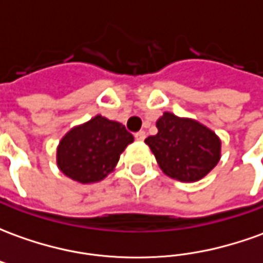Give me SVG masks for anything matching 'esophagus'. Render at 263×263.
Returning <instances> with one entry per match:
<instances>
[{
  "mask_svg": "<svg viewBox=\"0 0 263 263\" xmlns=\"http://www.w3.org/2000/svg\"><path fill=\"white\" fill-rule=\"evenodd\" d=\"M146 138V134H145V131H138L137 134H135V139L137 141H143Z\"/></svg>",
  "mask_w": 263,
  "mask_h": 263,
  "instance_id": "1",
  "label": "esophagus"
}]
</instances>
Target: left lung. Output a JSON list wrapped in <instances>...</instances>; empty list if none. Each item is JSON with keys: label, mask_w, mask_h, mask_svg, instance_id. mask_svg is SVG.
I'll return each instance as SVG.
<instances>
[{"label": "left lung", "mask_w": 263, "mask_h": 263, "mask_svg": "<svg viewBox=\"0 0 263 263\" xmlns=\"http://www.w3.org/2000/svg\"><path fill=\"white\" fill-rule=\"evenodd\" d=\"M156 126L158 134L146 138L145 143L163 173L172 179L197 182L218 163L220 138L198 121L163 112Z\"/></svg>", "instance_id": "left-lung-1"}]
</instances>
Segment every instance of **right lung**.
<instances>
[{"label": "right lung", "mask_w": 263, "mask_h": 263, "mask_svg": "<svg viewBox=\"0 0 263 263\" xmlns=\"http://www.w3.org/2000/svg\"><path fill=\"white\" fill-rule=\"evenodd\" d=\"M132 142V134L122 124L96 115L62 138L58 146V166L76 182H100L114 171L120 155Z\"/></svg>", "instance_id": "right-lung-1"}]
</instances>
